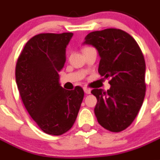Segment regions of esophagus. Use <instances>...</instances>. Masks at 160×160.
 <instances>
[{"instance_id": "34e87169", "label": "esophagus", "mask_w": 160, "mask_h": 160, "mask_svg": "<svg viewBox=\"0 0 160 160\" xmlns=\"http://www.w3.org/2000/svg\"><path fill=\"white\" fill-rule=\"evenodd\" d=\"M84 92L86 93V94H89V93L91 92L90 88H87V87H84Z\"/></svg>"}]
</instances>
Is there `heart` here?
<instances>
[{
    "label": "heart",
    "instance_id": "b5f03b06",
    "mask_svg": "<svg viewBox=\"0 0 160 160\" xmlns=\"http://www.w3.org/2000/svg\"><path fill=\"white\" fill-rule=\"evenodd\" d=\"M85 49H87V48H85Z\"/></svg>",
    "mask_w": 160,
    "mask_h": 160
}]
</instances>
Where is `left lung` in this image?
I'll list each match as a JSON object with an SVG mask.
<instances>
[{"mask_svg": "<svg viewBox=\"0 0 160 160\" xmlns=\"http://www.w3.org/2000/svg\"><path fill=\"white\" fill-rule=\"evenodd\" d=\"M84 45L96 48L101 59L98 73L111 78V88L91 91L97 98L94 113L98 122L111 132H121L132 123L146 94V63L136 41L116 28L90 32Z\"/></svg>", "mask_w": 160, "mask_h": 160, "instance_id": "left-lung-1", "label": "left lung"}]
</instances>
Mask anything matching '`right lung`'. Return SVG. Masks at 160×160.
<instances>
[{"label":"right lung","instance_id":"right-lung-1","mask_svg":"<svg viewBox=\"0 0 160 160\" xmlns=\"http://www.w3.org/2000/svg\"><path fill=\"white\" fill-rule=\"evenodd\" d=\"M73 33H41L31 38L15 68L17 87L27 111L43 132L58 136L73 126L84 98L76 86L67 90L58 72L66 62V48Z\"/></svg>","mask_w":160,"mask_h":160}]
</instances>
